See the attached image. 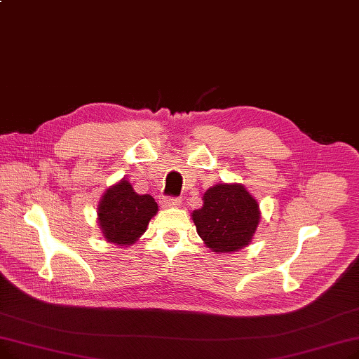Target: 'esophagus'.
<instances>
[{
  "mask_svg": "<svg viewBox=\"0 0 359 359\" xmlns=\"http://www.w3.org/2000/svg\"><path fill=\"white\" fill-rule=\"evenodd\" d=\"M161 204H163V207H165V208H170V207H177V205H180V198L164 196V198L161 199Z\"/></svg>",
  "mask_w": 359,
  "mask_h": 359,
  "instance_id": "34e87169",
  "label": "esophagus"
}]
</instances>
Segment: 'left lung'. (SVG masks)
<instances>
[{
  "mask_svg": "<svg viewBox=\"0 0 359 359\" xmlns=\"http://www.w3.org/2000/svg\"><path fill=\"white\" fill-rule=\"evenodd\" d=\"M204 205L192 212L198 235L215 254L235 252L251 243L261 220L257 199L239 183L210 188Z\"/></svg>",
  "mask_w": 359,
  "mask_h": 359,
  "instance_id": "1",
  "label": "left lung"
}]
</instances>
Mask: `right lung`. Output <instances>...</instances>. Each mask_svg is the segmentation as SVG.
<instances>
[{"label":"right lung","mask_w":359,"mask_h":359,"mask_svg":"<svg viewBox=\"0 0 359 359\" xmlns=\"http://www.w3.org/2000/svg\"><path fill=\"white\" fill-rule=\"evenodd\" d=\"M158 205L151 195H139L129 180L110 186L98 204V223L107 242L132 245L141 238Z\"/></svg>","instance_id":"obj_1"}]
</instances>
